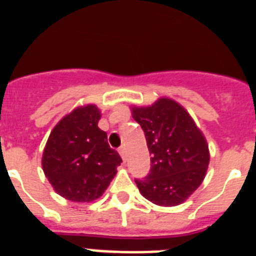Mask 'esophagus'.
<instances>
[{"instance_id": "obj_1", "label": "esophagus", "mask_w": 256, "mask_h": 256, "mask_svg": "<svg viewBox=\"0 0 256 256\" xmlns=\"http://www.w3.org/2000/svg\"><path fill=\"white\" fill-rule=\"evenodd\" d=\"M119 154H120V156H122V159L123 160H126V146H120V148H119Z\"/></svg>"}]
</instances>
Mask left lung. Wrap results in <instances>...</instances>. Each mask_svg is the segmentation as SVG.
I'll use <instances>...</instances> for the list:
<instances>
[{
	"mask_svg": "<svg viewBox=\"0 0 256 256\" xmlns=\"http://www.w3.org/2000/svg\"><path fill=\"white\" fill-rule=\"evenodd\" d=\"M151 155V168L134 180L144 198L162 206L182 204L201 184L209 165L205 137L188 112L170 98L132 108Z\"/></svg>",
	"mask_w": 256,
	"mask_h": 256,
	"instance_id": "1",
	"label": "left lung"
}]
</instances>
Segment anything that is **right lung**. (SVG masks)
<instances>
[{"label": "right lung", "instance_id": "right-lung-1", "mask_svg": "<svg viewBox=\"0 0 256 256\" xmlns=\"http://www.w3.org/2000/svg\"><path fill=\"white\" fill-rule=\"evenodd\" d=\"M100 116L94 105L76 108L52 130L44 148V174L58 195L70 201L100 198L122 162L106 132L97 126Z\"/></svg>", "mask_w": 256, "mask_h": 256}]
</instances>
